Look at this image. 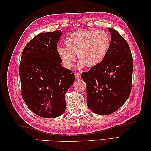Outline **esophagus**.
<instances>
[{"label":"esophagus","mask_w":151,"mask_h":151,"mask_svg":"<svg viewBox=\"0 0 151 151\" xmlns=\"http://www.w3.org/2000/svg\"><path fill=\"white\" fill-rule=\"evenodd\" d=\"M75 77L77 80H80L81 79V74L80 73H75Z\"/></svg>","instance_id":"1"}]
</instances>
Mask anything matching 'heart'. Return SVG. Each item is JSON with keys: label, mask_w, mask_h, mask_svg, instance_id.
I'll return each instance as SVG.
<instances>
[{"label": "heart", "mask_w": 151, "mask_h": 151, "mask_svg": "<svg viewBox=\"0 0 151 151\" xmlns=\"http://www.w3.org/2000/svg\"><path fill=\"white\" fill-rule=\"evenodd\" d=\"M110 37L104 31H76L68 35L65 45H59L56 50L63 66L70 69L76 61L77 53L80 59V68L97 66L102 62L110 45Z\"/></svg>", "instance_id": "heart-1"}]
</instances>
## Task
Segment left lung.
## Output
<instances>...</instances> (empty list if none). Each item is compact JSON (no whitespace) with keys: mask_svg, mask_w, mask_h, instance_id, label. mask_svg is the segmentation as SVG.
I'll return each instance as SVG.
<instances>
[{"mask_svg":"<svg viewBox=\"0 0 151 151\" xmlns=\"http://www.w3.org/2000/svg\"><path fill=\"white\" fill-rule=\"evenodd\" d=\"M109 49L102 62L81 74L86 83L87 104L97 114L114 112L125 103L132 90L133 59L127 41L108 28Z\"/></svg>","mask_w":151,"mask_h":151,"instance_id":"1","label":"left lung"}]
</instances>
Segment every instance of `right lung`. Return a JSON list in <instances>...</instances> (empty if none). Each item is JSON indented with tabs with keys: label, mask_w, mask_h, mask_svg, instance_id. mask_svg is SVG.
<instances>
[{
	"label": "right lung",
	"mask_w": 151,
	"mask_h": 151,
	"mask_svg": "<svg viewBox=\"0 0 151 151\" xmlns=\"http://www.w3.org/2000/svg\"><path fill=\"white\" fill-rule=\"evenodd\" d=\"M61 36L60 30L38 34L24 47L20 63L22 98L29 109L45 118L65 112V93L75 80L57 53Z\"/></svg>",
	"instance_id": "add662e5"
}]
</instances>
